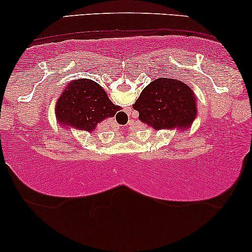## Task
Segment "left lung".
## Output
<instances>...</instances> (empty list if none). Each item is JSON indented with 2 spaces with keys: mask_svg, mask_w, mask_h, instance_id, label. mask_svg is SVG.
Wrapping results in <instances>:
<instances>
[{
  "mask_svg": "<svg viewBox=\"0 0 252 252\" xmlns=\"http://www.w3.org/2000/svg\"><path fill=\"white\" fill-rule=\"evenodd\" d=\"M133 108L139 119L155 129H187L197 115L194 93L177 79L159 78L150 82Z\"/></svg>",
  "mask_w": 252,
  "mask_h": 252,
  "instance_id": "obj_1",
  "label": "left lung"
}]
</instances>
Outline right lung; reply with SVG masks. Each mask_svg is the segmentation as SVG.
<instances>
[{
	"label": "right lung",
	"mask_w": 252,
	"mask_h": 252,
	"mask_svg": "<svg viewBox=\"0 0 252 252\" xmlns=\"http://www.w3.org/2000/svg\"><path fill=\"white\" fill-rule=\"evenodd\" d=\"M118 109L97 82L81 79L72 81L62 93L56 103V118L61 124L91 133L99 122L115 116Z\"/></svg>",
	"instance_id": "right-lung-1"
}]
</instances>
